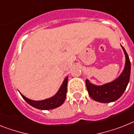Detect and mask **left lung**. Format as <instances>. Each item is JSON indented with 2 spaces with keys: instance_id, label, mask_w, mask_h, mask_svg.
<instances>
[{
  "instance_id": "8db88e82",
  "label": "left lung",
  "mask_w": 134,
  "mask_h": 134,
  "mask_svg": "<svg viewBox=\"0 0 134 134\" xmlns=\"http://www.w3.org/2000/svg\"><path fill=\"white\" fill-rule=\"evenodd\" d=\"M123 49L126 57L125 69L121 75L112 82L105 84L103 86H95L86 80V86L88 95L92 99L102 103H110L120 98L126 89L129 83L131 74V63L127 52Z\"/></svg>"
}]
</instances>
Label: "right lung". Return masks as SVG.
<instances>
[{
    "label": "right lung",
    "mask_w": 134,
    "mask_h": 134,
    "mask_svg": "<svg viewBox=\"0 0 134 134\" xmlns=\"http://www.w3.org/2000/svg\"><path fill=\"white\" fill-rule=\"evenodd\" d=\"M67 80H68V77H67L64 80L63 83L62 84L58 93L54 97L51 98L47 99L42 100V101H33V100L26 98L21 93H20V95H22V98L25 100L29 105H32V107L35 108L40 109V110L54 109L56 108L59 107L65 102L66 95H67Z\"/></svg>",
    "instance_id": "add662e5"
}]
</instances>
